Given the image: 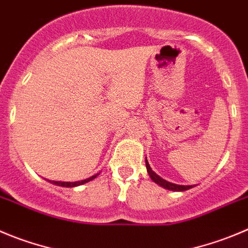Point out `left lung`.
<instances>
[{"instance_id":"1","label":"left lung","mask_w":248,"mask_h":248,"mask_svg":"<svg viewBox=\"0 0 248 248\" xmlns=\"http://www.w3.org/2000/svg\"><path fill=\"white\" fill-rule=\"evenodd\" d=\"M145 166H147V171H148V173H149L150 179L155 182V184H158L159 186L164 187V188L171 189V191H187V189H189V188H192V187H193V186H182V185L171 184V182H169V181H166V180L161 179L159 175H156V173L152 170V168H150V165H149V163H148L147 158H145Z\"/></svg>"}]
</instances>
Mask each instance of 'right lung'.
Here are the masks:
<instances>
[{"label":"right lung","mask_w":248,"mask_h":248,"mask_svg":"<svg viewBox=\"0 0 248 248\" xmlns=\"http://www.w3.org/2000/svg\"><path fill=\"white\" fill-rule=\"evenodd\" d=\"M98 175L99 173H96V175H93V176L89 177V179H85V180H82V181H77V182H63V181H50V182L51 184L57 185V186H62V187H76V186H79V185L87 184V182L92 181V180L95 179Z\"/></svg>","instance_id":"obj_1"}]
</instances>
